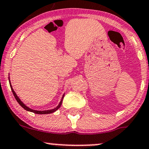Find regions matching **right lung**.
I'll list each match as a JSON object with an SVG mask.
<instances>
[{"label":"right lung","mask_w":149,"mask_h":149,"mask_svg":"<svg viewBox=\"0 0 149 149\" xmlns=\"http://www.w3.org/2000/svg\"><path fill=\"white\" fill-rule=\"evenodd\" d=\"M9 79H10V77H9ZM9 81H10V85L11 89H12V93H13V95H14V97H15L16 100L17 101V102L18 103V104H20V106H22V107H23V108H24V109L26 110V111H27L32 112V113H36V114H40V115H43V114H50V113H54V112H55V111H57V110L58 109V108H59L61 107V106L62 102H63V97H64V95H63V97H62L61 100V102H60L59 104H58V105L57 106H56V108H53V109H51V110H47V111H36V110L31 109L30 108L27 107V106L26 105H25V104H24L23 103L21 102V100H20L19 97H18L17 96V95L16 94L15 91H14V89L12 88V85H11L10 80H9Z\"/></svg>","instance_id":"right-lung-1"}]
</instances>
